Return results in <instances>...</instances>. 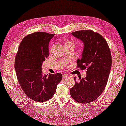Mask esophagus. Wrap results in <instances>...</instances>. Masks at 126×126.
<instances>
[{
    "mask_svg": "<svg viewBox=\"0 0 126 126\" xmlns=\"http://www.w3.org/2000/svg\"><path fill=\"white\" fill-rule=\"evenodd\" d=\"M68 77V75L66 74H63V79H66Z\"/></svg>",
    "mask_w": 126,
    "mask_h": 126,
    "instance_id": "esophagus-1",
    "label": "esophagus"
}]
</instances>
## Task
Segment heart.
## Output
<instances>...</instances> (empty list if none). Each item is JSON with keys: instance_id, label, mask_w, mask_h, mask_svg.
<instances>
[{"instance_id": "heart-1", "label": "heart", "mask_w": 126, "mask_h": 126, "mask_svg": "<svg viewBox=\"0 0 126 126\" xmlns=\"http://www.w3.org/2000/svg\"><path fill=\"white\" fill-rule=\"evenodd\" d=\"M74 44V43L73 42L70 41V40H66L65 42V44Z\"/></svg>"}]
</instances>
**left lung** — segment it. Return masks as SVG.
<instances>
[{"label":"left lung","mask_w":126,"mask_h":126,"mask_svg":"<svg viewBox=\"0 0 126 126\" xmlns=\"http://www.w3.org/2000/svg\"><path fill=\"white\" fill-rule=\"evenodd\" d=\"M84 45L81 59L77 66L87 69V76L79 79L70 89L71 96L80 103H88L97 98L105 88L111 68V56L108 43L101 34L92 30L71 33Z\"/></svg>","instance_id":"8db88e82"}]
</instances>
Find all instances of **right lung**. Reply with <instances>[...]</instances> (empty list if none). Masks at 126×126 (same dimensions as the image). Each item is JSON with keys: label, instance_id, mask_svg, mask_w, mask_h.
<instances>
[{"label": "right lung", "instance_id": "add662e5", "mask_svg": "<svg viewBox=\"0 0 126 126\" xmlns=\"http://www.w3.org/2000/svg\"><path fill=\"white\" fill-rule=\"evenodd\" d=\"M54 34L37 32L26 36L19 45L15 68L17 79L26 96L36 102L50 100L62 79L61 73L43 74L42 63L49 56V44Z\"/></svg>", "mask_w": 126, "mask_h": 126}]
</instances>
